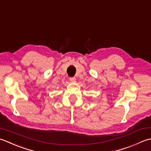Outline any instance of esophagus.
<instances>
[{"instance_id": "esophagus-1", "label": "esophagus", "mask_w": 151, "mask_h": 151, "mask_svg": "<svg viewBox=\"0 0 151 151\" xmlns=\"http://www.w3.org/2000/svg\"><path fill=\"white\" fill-rule=\"evenodd\" d=\"M70 82H72V83H75V82H76V79L75 78H70Z\"/></svg>"}]
</instances>
